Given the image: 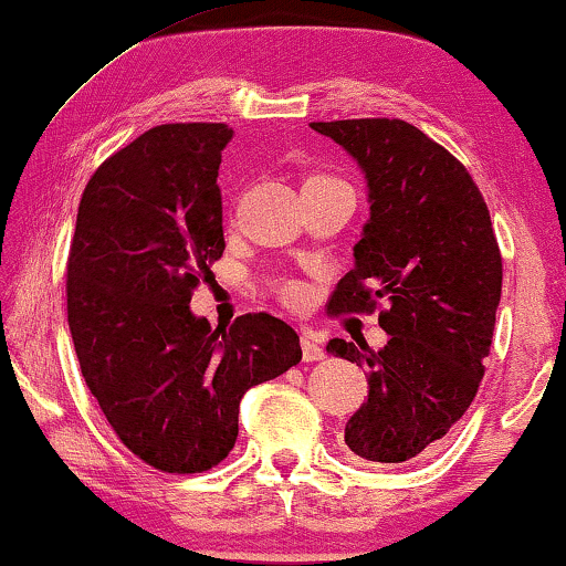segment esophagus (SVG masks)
Wrapping results in <instances>:
<instances>
[{
  "instance_id": "34e87169",
  "label": "esophagus",
  "mask_w": 566,
  "mask_h": 566,
  "mask_svg": "<svg viewBox=\"0 0 566 566\" xmlns=\"http://www.w3.org/2000/svg\"><path fill=\"white\" fill-rule=\"evenodd\" d=\"M301 353H304L306 363L324 358V347L319 345V339H316L312 332H304V335H301Z\"/></svg>"
}]
</instances>
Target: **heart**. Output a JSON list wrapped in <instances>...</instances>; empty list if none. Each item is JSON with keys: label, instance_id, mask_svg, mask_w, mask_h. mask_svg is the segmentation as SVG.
<instances>
[{"label": "heart", "instance_id": "b5f03b06", "mask_svg": "<svg viewBox=\"0 0 566 566\" xmlns=\"http://www.w3.org/2000/svg\"><path fill=\"white\" fill-rule=\"evenodd\" d=\"M306 182H339V180H332V177H324V175H314V177H306L304 185ZM281 296L289 301V304H296V301L301 298V289L296 283H285V285H281Z\"/></svg>", "mask_w": 566, "mask_h": 566}]
</instances>
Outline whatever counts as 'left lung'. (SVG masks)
I'll return each instance as SVG.
<instances>
[{
  "label": "left lung",
  "mask_w": 566,
  "mask_h": 566,
  "mask_svg": "<svg viewBox=\"0 0 566 566\" xmlns=\"http://www.w3.org/2000/svg\"><path fill=\"white\" fill-rule=\"evenodd\" d=\"M358 161L370 216L355 265L329 312L389 308L381 350L329 339L327 353L368 374V399L345 424L363 463L428 455L476 397L502 293V258L490 211L467 167L415 128L389 118L312 123Z\"/></svg>",
  "instance_id": "left-lung-1"
}]
</instances>
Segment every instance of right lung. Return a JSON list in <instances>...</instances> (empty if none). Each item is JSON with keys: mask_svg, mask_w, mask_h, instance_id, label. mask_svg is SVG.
Instances as JSON below:
<instances>
[{"mask_svg": "<svg viewBox=\"0 0 566 566\" xmlns=\"http://www.w3.org/2000/svg\"><path fill=\"white\" fill-rule=\"evenodd\" d=\"M223 123H167L115 151L82 192L66 265V312L82 376L115 436L169 474L229 455L247 389L301 360L270 314L211 327L192 291L223 254Z\"/></svg>", "mask_w": 566, "mask_h": 566, "instance_id": "1", "label": "right lung"}]
</instances>
